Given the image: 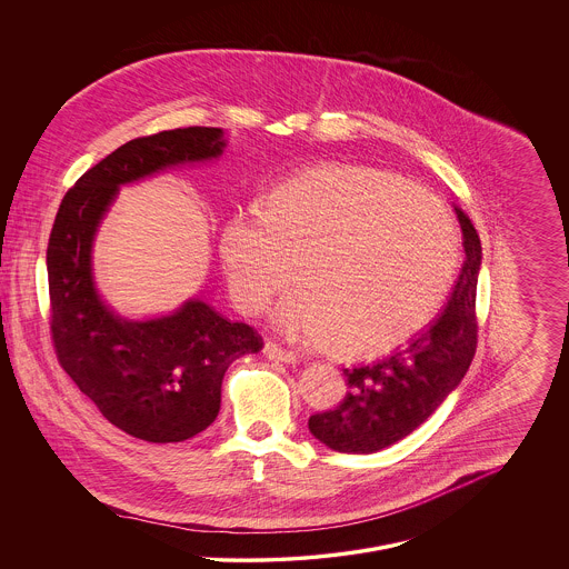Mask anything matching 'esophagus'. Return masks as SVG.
Returning a JSON list of instances; mask_svg holds the SVG:
<instances>
[{
    "label": "esophagus",
    "instance_id": "34e87169",
    "mask_svg": "<svg viewBox=\"0 0 569 569\" xmlns=\"http://www.w3.org/2000/svg\"><path fill=\"white\" fill-rule=\"evenodd\" d=\"M262 355H264L269 361H298V355H296V352H291V350H287V348H282V346H278L276 341H267V343H264V348H262Z\"/></svg>",
    "mask_w": 569,
    "mask_h": 569
}]
</instances>
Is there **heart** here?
Returning a JSON list of instances; mask_svg holds the SVG:
<instances>
[{
	"mask_svg": "<svg viewBox=\"0 0 569 569\" xmlns=\"http://www.w3.org/2000/svg\"><path fill=\"white\" fill-rule=\"evenodd\" d=\"M234 305L276 310L293 337L346 355L382 352L423 326L459 259L450 210L428 189L371 167H323L280 182L219 234Z\"/></svg>",
	"mask_w": 569,
	"mask_h": 569,
	"instance_id": "b5f03b06",
	"label": "heart"
}]
</instances>
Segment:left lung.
<instances>
[{
  "mask_svg": "<svg viewBox=\"0 0 569 569\" xmlns=\"http://www.w3.org/2000/svg\"><path fill=\"white\" fill-rule=\"evenodd\" d=\"M466 260L443 310L405 346L373 362L346 367V398L309 417L315 439L337 452H378L421 426L457 389L478 343L476 287L482 248L463 208L455 207Z\"/></svg>",
  "mask_w": 569,
  "mask_h": 569,
  "instance_id": "1",
  "label": "left lung"
}]
</instances>
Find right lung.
Returning a JSON list of instances; mask_svg holds the SVG:
<instances>
[{
    "label": "right lung",
    "mask_w": 569,
    "mask_h": 569,
    "mask_svg": "<svg viewBox=\"0 0 569 569\" xmlns=\"http://www.w3.org/2000/svg\"><path fill=\"white\" fill-rule=\"evenodd\" d=\"M221 128H176L117 148L64 193L48 243L50 335L62 369L119 430L176 443L219 413L226 369L262 350V337L200 300L171 317L123 321L91 278V241L119 184L182 162L217 158Z\"/></svg>",
    "instance_id": "obj_1"
}]
</instances>
